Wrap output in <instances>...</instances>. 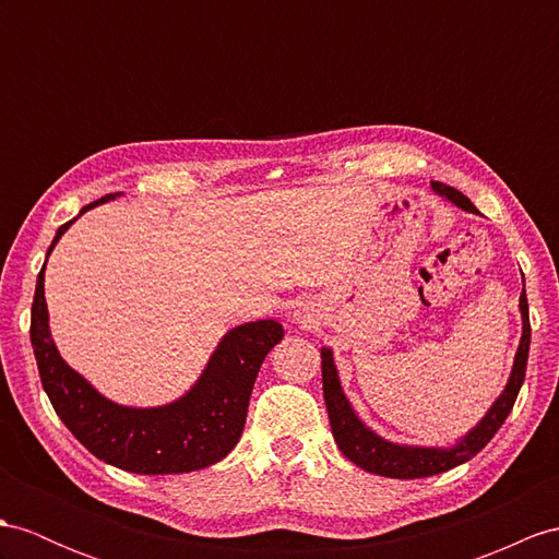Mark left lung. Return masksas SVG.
Here are the masks:
<instances>
[{
  "mask_svg": "<svg viewBox=\"0 0 559 559\" xmlns=\"http://www.w3.org/2000/svg\"><path fill=\"white\" fill-rule=\"evenodd\" d=\"M431 189L445 201L455 203L457 209L467 213H479L474 203L457 192V189L448 187L443 182H431ZM524 280V275H522ZM520 312H522V338L520 348L514 353L512 372L506 389H502L500 396L488 407L486 415L476 421L465 437L457 439L453 445H405V443H393L384 437H379L377 431L370 427L353 411L350 401L342 389V379H338L336 365H334V353L332 348H322V391H324V405L326 413H330V425L334 441L353 465L360 469L389 476V479H421V476H433L453 469L462 462L472 460L481 448L496 437V431L502 427V421L508 419L512 405L516 401V393H520L526 374V360H528V344H531V324H528V304H526V292L522 289L520 296Z\"/></svg>",
  "mask_w": 559,
  "mask_h": 559,
  "instance_id": "1",
  "label": "left lung"
}]
</instances>
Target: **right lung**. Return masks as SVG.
<instances>
[{"instance_id": "right-lung-1", "label": "right lung", "mask_w": 559, "mask_h": 559, "mask_svg": "<svg viewBox=\"0 0 559 559\" xmlns=\"http://www.w3.org/2000/svg\"><path fill=\"white\" fill-rule=\"evenodd\" d=\"M118 197L120 192L106 194L80 215ZM78 217L57 229L47 258ZM45 267L47 261L37 275L31 312L39 379L63 425L94 457L134 474H182L211 467L233 451L247 425L258 370L284 336L277 320H255L229 330L194 386L177 401L156 407L120 405L102 396L61 358L49 332Z\"/></svg>"}]
</instances>
